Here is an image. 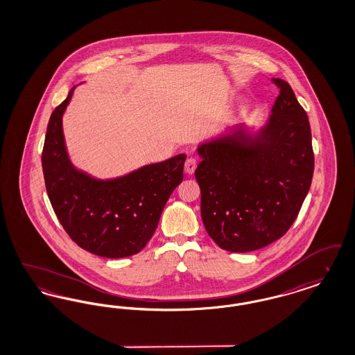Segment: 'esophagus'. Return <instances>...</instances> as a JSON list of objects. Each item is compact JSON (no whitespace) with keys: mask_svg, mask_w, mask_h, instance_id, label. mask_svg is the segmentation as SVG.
<instances>
[{"mask_svg":"<svg viewBox=\"0 0 355 355\" xmlns=\"http://www.w3.org/2000/svg\"><path fill=\"white\" fill-rule=\"evenodd\" d=\"M197 168V159L194 157H189L185 162V171L187 174H193Z\"/></svg>","mask_w":355,"mask_h":355,"instance_id":"34e87169","label":"esophagus"}]
</instances>
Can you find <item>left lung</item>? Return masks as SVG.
Here are the masks:
<instances>
[{
    "label": "left lung",
    "mask_w": 355,
    "mask_h": 355,
    "mask_svg": "<svg viewBox=\"0 0 355 355\" xmlns=\"http://www.w3.org/2000/svg\"><path fill=\"white\" fill-rule=\"evenodd\" d=\"M271 81L279 94L257 135L238 125L234 133L198 146L203 225L220 249L233 253L258 250L285 236L313 180L307 114L286 81Z\"/></svg>",
    "instance_id": "1"
}]
</instances>
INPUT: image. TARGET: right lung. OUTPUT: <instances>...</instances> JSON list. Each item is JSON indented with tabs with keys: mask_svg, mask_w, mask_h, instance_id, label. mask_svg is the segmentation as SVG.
<instances>
[{
	"mask_svg": "<svg viewBox=\"0 0 355 355\" xmlns=\"http://www.w3.org/2000/svg\"><path fill=\"white\" fill-rule=\"evenodd\" d=\"M73 90L53 110L42 150L53 210L69 236L86 252L105 258L139 253L154 234L170 194L184 180L186 155L178 154L110 181L74 169L62 133V114Z\"/></svg>",
	"mask_w": 355,
	"mask_h": 355,
	"instance_id": "obj_1",
	"label": "right lung"
}]
</instances>
